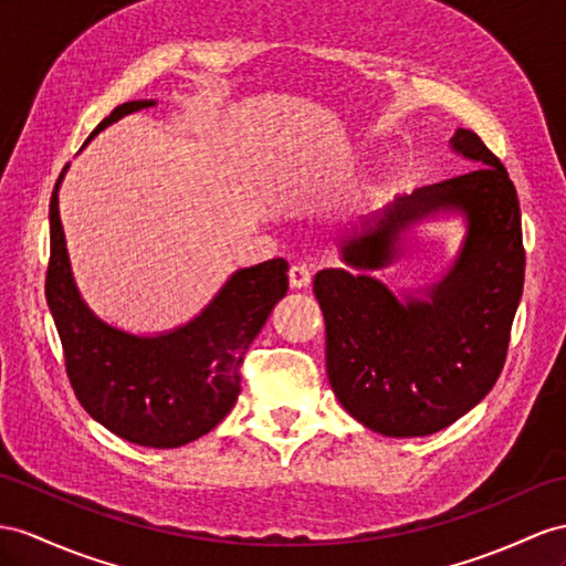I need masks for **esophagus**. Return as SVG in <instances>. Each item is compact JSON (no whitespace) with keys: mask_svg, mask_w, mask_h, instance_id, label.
<instances>
[{"mask_svg":"<svg viewBox=\"0 0 566 566\" xmlns=\"http://www.w3.org/2000/svg\"><path fill=\"white\" fill-rule=\"evenodd\" d=\"M289 282H292L294 289H303L311 284V268L303 265V263H294L289 268Z\"/></svg>","mask_w":566,"mask_h":566,"instance_id":"1","label":"esophagus"}]
</instances>
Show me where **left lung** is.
Returning a JSON list of instances; mask_svg holds the SVG:
<instances>
[{"label": "left lung", "instance_id": "obj_1", "mask_svg": "<svg viewBox=\"0 0 566 566\" xmlns=\"http://www.w3.org/2000/svg\"><path fill=\"white\" fill-rule=\"evenodd\" d=\"M452 148L478 167L395 198L344 243L346 263L375 270L392 260L409 224L461 210L467 243L430 301L399 303L378 280L346 270H323L313 280L329 385L358 423L387 438L438 432L490 392L524 292L526 251L510 174L469 128H457Z\"/></svg>", "mask_w": 566, "mask_h": 566}]
</instances>
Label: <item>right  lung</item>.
Listing matches in <instances>:
<instances>
[{
  "mask_svg": "<svg viewBox=\"0 0 566 566\" xmlns=\"http://www.w3.org/2000/svg\"><path fill=\"white\" fill-rule=\"evenodd\" d=\"M150 105L153 99H134L114 107L91 138L124 114ZM64 171L50 198L45 296L62 339L71 389L81 407L122 440L155 449L193 442L237 403L243 356L274 303L286 294L289 263L274 258L239 270L193 323L169 335H126L85 308L71 277L56 210V188Z\"/></svg>",
  "mask_w": 566,
  "mask_h": 566,
  "instance_id": "right-lung-1",
  "label": "right lung"
}]
</instances>
